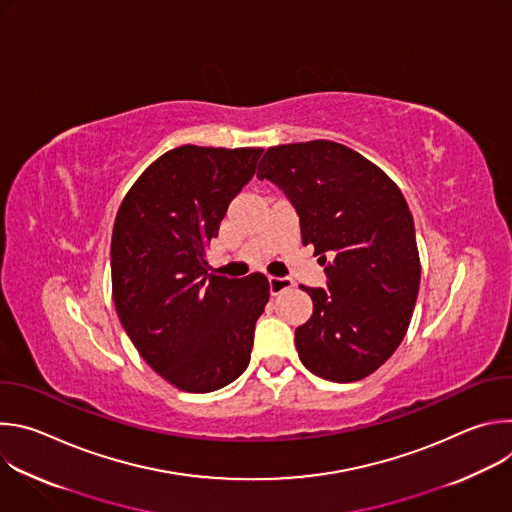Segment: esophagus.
Masks as SVG:
<instances>
[{"label": "esophagus", "mask_w": 512, "mask_h": 512, "mask_svg": "<svg viewBox=\"0 0 512 512\" xmlns=\"http://www.w3.org/2000/svg\"><path fill=\"white\" fill-rule=\"evenodd\" d=\"M291 285H294V281H291L289 277H269V294L277 296V294H281V291L289 289Z\"/></svg>", "instance_id": "34e87169"}]
</instances>
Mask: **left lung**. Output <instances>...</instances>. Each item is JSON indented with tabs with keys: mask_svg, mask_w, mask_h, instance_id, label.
Segmentation results:
<instances>
[{
	"mask_svg": "<svg viewBox=\"0 0 512 512\" xmlns=\"http://www.w3.org/2000/svg\"><path fill=\"white\" fill-rule=\"evenodd\" d=\"M257 178L275 182L300 214L328 289L300 285L314 302L296 330L304 367L334 383L373 375L407 334L421 263L411 210L371 160L328 139L269 148Z\"/></svg>",
	"mask_w": 512,
	"mask_h": 512,
	"instance_id": "1",
	"label": "left lung"
}]
</instances>
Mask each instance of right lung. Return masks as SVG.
Masks as SVG:
<instances>
[{
	"label": "right lung",
	"mask_w": 512,
	"mask_h": 512,
	"mask_svg": "<svg viewBox=\"0 0 512 512\" xmlns=\"http://www.w3.org/2000/svg\"><path fill=\"white\" fill-rule=\"evenodd\" d=\"M261 148L180 145L125 194L111 237L113 304L141 358L186 393L223 389L247 369L269 302L261 273H208L206 251Z\"/></svg>",
	"instance_id": "obj_1"
}]
</instances>
